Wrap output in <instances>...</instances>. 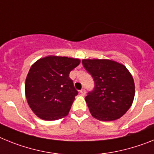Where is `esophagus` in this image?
<instances>
[{"instance_id": "1", "label": "esophagus", "mask_w": 154, "mask_h": 154, "mask_svg": "<svg viewBox=\"0 0 154 154\" xmlns=\"http://www.w3.org/2000/svg\"><path fill=\"white\" fill-rule=\"evenodd\" d=\"M80 93H81L82 95H85V94H86V91H85V89H81V90L80 91Z\"/></svg>"}]
</instances>
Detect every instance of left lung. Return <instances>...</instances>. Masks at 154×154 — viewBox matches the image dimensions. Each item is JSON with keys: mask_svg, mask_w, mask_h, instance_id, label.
Masks as SVG:
<instances>
[{"mask_svg": "<svg viewBox=\"0 0 154 154\" xmlns=\"http://www.w3.org/2000/svg\"><path fill=\"white\" fill-rule=\"evenodd\" d=\"M94 81V90L85 97L91 114L100 121H114L129 110L135 96L133 76L123 64L112 60H83Z\"/></svg>", "mask_w": 154, "mask_h": 154, "instance_id": "1", "label": "left lung"}]
</instances>
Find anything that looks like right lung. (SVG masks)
<instances>
[{
  "label": "right lung",
  "instance_id": "right-lung-1",
  "mask_svg": "<svg viewBox=\"0 0 154 154\" xmlns=\"http://www.w3.org/2000/svg\"><path fill=\"white\" fill-rule=\"evenodd\" d=\"M80 63L79 59L48 56L32 65L25 91L30 109L38 118L53 121L67 116L78 94L69 74Z\"/></svg>",
  "mask_w": 154,
  "mask_h": 154
}]
</instances>
